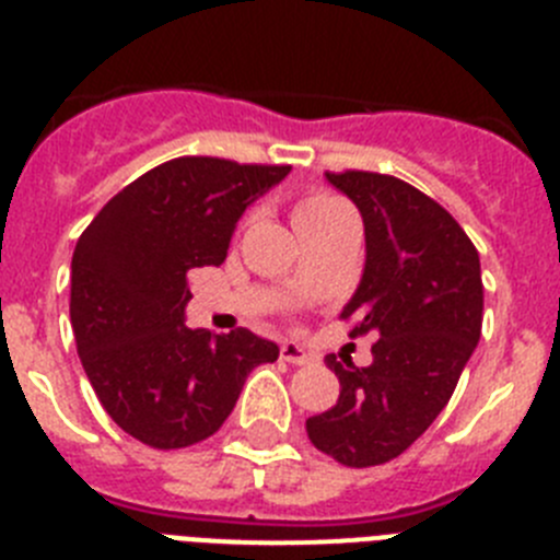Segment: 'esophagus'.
<instances>
[{"label": "esophagus", "mask_w": 560, "mask_h": 560, "mask_svg": "<svg viewBox=\"0 0 560 560\" xmlns=\"http://www.w3.org/2000/svg\"><path fill=\"white\" fill-rule=\"evenodd\" d=\"M280 359L289 361V364H311V361H314V353L305 350L300 341H283V345H280Z\"/></svg>", "instance_id": "34e87169"}]
</instances>
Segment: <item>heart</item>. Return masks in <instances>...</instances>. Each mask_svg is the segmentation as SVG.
Masks as SVG:
<instances>
[{"label":"heart","mask_w":560,"mask_h":560,"mask_svg":"<svg viewBox=\"0 0 560 560\" xmlns=\"http://www.w3.org/2000/svg\"><path fill=\"white\" fill-rule=\"evenodd\" d=\"M345 201H339L336 196H328V192H316V196H308L296 205L294 210V224L296 230H305V226H314L319 221H328L339 212H345Z\"/></svg>","instance_id":"b5f03b06"}]
</instances>
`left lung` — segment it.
<instances>
[{"mask_svg":"<svg viewBox=\"0 0 560 560\" xmlns=\"http://www.w3.org/2000/svg\"><path fill=\"white\" fill-rule=\"evenodd\" d=\"M364 221V271L345 319L375 334L373 364L325 355L339 400L305 420L319 452L370 468L407 452L457 387L482 330V271L463 226L427 192L384 173H325Z\"/></svg>","mask_w":560,"mask_h":560,"instance_id":"left-lung-1","label":"left lung"}]
</instances>
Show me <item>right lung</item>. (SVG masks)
I'll return each instance as SVG.
<instances>
[{
  "mask_svg": "<svg viewBox=\"0 0 560 560\" xmlns=\"http://www.w3.org/2000/svg\"><path fill=\"white\" fill-rule=\"evenodd\" d=\"M289 165L179 156L122 187L78 237L69 319L108 418L153 448L221 429L244 381L280 348L252 330L187 328V271L221 266L252 201Z\"/></svg>",
  "mask_w": 560,
  "mask_h": 560,
  "instance_id": "1",
  "label": "right lung"
}]
</instances>
